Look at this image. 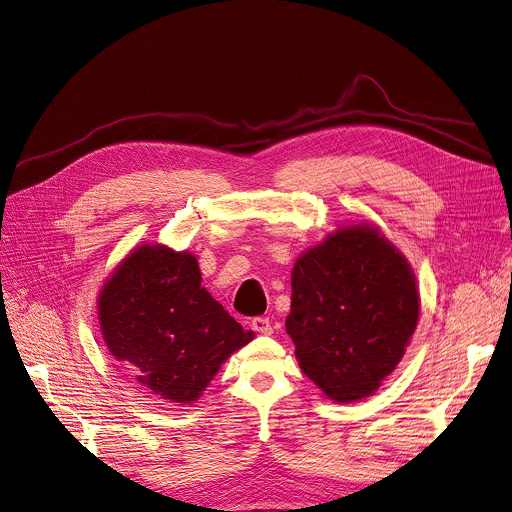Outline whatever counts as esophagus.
I'll list each match as a JSON object with an SVG mask.
<instances>
[{"instance_id":"obj_1","label":"esophagus","mask_w":512,"mask_h":512,"mask_svg":"<svg viewBox=\"0 0 512 512\" xmlns=\"http://www.w3.org/2000/svg\"><path fill=\"white\" fill-rule=\"evenodd\" d=\"M252 328H254L258 334H264V336L272 334V324H270L268 318H254V320H252Z\"/></svg>"}]
</instances>
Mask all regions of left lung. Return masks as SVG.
I'll use <instances>...</instances> for the list:
<instances>
[{
  "instance_id": "left-lung-1",
  "label": "left lung",
  "mask_w": 512,
  "mask_h": 512,
  "mask_svg": "<svg viewBox=\"0 0 512 512\" xmlns=\"http://www.w3.org/2000/svg\"><path fill=\"white\" fill-rule=\"evenodd\" d=\"M287 334L301 371L334 402H357L398 367L418 324L406 258L369 225L338 229L293 266Z\"/></svg>"
}]
</instances>
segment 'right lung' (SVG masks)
I'll list each match as a JSON object with an SVG mask.
<instances>
[{"mask_svg":"<svg viewBox=\"0 0 512 512\" xmlns=\"http://www.w3.org/2000/svg\"><path fill=\"white\" fill-rule=\"evenodd\" d=\"M188 252L137 248L104 285L98 301L104 342L155 396L190 404L223 361L248 344L229 313L201 287Z\"/></svg>","mask_w":512,"mask_h":512,"instance_id":"right-lung-1","label":"right lung"}]
</instances>
